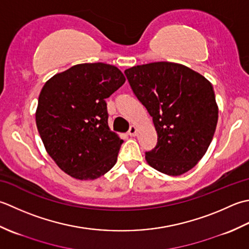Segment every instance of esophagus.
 I'll return each instance as SVG.
<instances>
[{
  "instance_id": "1",
  "label": "esophagus",
  "mask_w": 249,
  "mask_h": 249,
  "mask_svg": "<svg viewBox=\"0 0 249 249\" xmlns=\"http://www.w3.org/2000/svg\"><path fill=\"white\" fill-rule=\"evenodd\" d=\"M136 132H138V129H136V126L135 125H131L129 131H128V134L130 136H135L136 135Z\"/></svg>"
}]
</instances>
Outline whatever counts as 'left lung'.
<instances>
[{
  "label": "left lung",
  "instance_id": "left-lung-1",
  "mask_svg": "<svg viewBox=\"0 0 249 249\" xmlns=\"http://www.w3.org/2000/svg\"><path fill=\"white\" fill-rule=\"evenodd\" d=\"M158 135L145 159L151 167L179 176L196 165L214 136L218 106L212 84L182 64L153 62L124 71Z\"/></svg>",
  "mask_w": 249,
  "mask_h": 249
}]
</instances>
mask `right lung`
Here are the masks:
<instances>
[{"label": "right lung", "mask_w": 249, "mask_h": 249, "mask_svg": "<svg viewBox=\"0 0 249 249\" xmlns=\"http://www.w3.org/2000/svg\"><path fill=\"white\" fill-rule=\"evenodd\" d=\"M124 82L114 65L83 63L55 74L40 91L35 113L40 139L73 178L96 179L117 162L124 141L109 129L105 99Z\"/></svg>", "instance_id": "1"}]
</instances>
